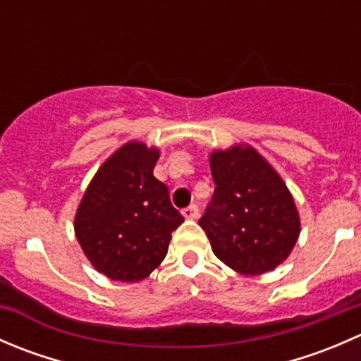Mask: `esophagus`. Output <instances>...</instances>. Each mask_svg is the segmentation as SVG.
<instances>
[{
    "label": "esophagus",
    "mask_w": 361,
    "mask_h": 361,
    "mask_svg": "<svg viewBox=\"0 0 361 361\" xmlns=\"http://www.w3.org/2000/svg\"><path fill=\"white\" fill-rule=\"evenodd\" d=\"M181 213H183V216L187 218V220H195V218L199 216V207L195 206V204H190V206L185 207Z\"/></svg>",
    "instance_id": "1"
}]
</instances>
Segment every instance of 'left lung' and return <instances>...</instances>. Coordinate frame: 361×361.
Wrapping results in <instances>:
<instances>
[{
    "instance_id": "1",
    "label": "left lung",
    "mask_w": 361,
    "mask_h": 361,
    "mask_svg": "<svg viewBox=\"0 0 361 361\" xmlns=\"http://www.w3.org/2000/svg\"><path fill=\"white\" fill-rule=\"evenodd\" d=\"M209 166L214 194L199 225L213 253L239 274L274 271L300 234L288 187L250 145L213 152Z\"/></svg>"
}]
</instances>
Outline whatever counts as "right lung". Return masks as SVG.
Segmentation results:
<instances>
[{
  "instance_id": "obj_1",
  "label": "right lung",
  "mask_w": 361,
  "mask_h": 361,
  "mask_svg": "<svg viewBox=\"0 0 361 361\" xmlns=\"http://www.w3.org/2000/svg\"><path fill=\"white\" fill-rule=\"evenodd\" d=\"M157 160V148L126 143L99 167L76 209L75 234L83 253L113 281L150 276L167 255L171 232L185 220L154 176Z\"/></svg>"
}]
</instances>
